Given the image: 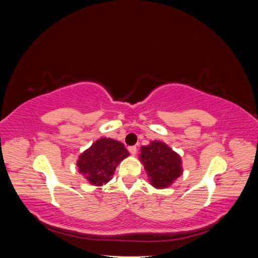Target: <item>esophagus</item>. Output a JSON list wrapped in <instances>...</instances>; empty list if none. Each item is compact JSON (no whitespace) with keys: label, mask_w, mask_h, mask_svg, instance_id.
Masks as SVG:
<instances>
[{"label":"esophagus","mask_w":258,"mask_h":258,"mask_svg":"<svg viewBox=\"0 0 258 258\" xmlns=\"http://www.w3.org/2000/svg\"><path fill=\"white\" fill-rule=\"evenodd\" d=\"M128 150H129V152H130V154L131 155H136L137 154V152H138V148H137V146H130V147H128Z\"/></svg>","instance_id":"esophagus-1"}]
</instances>
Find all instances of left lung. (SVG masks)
I'll return each instance as SVG.
<instances>
[{
    "label": "left lung",
    "mask_w": 258,
    "mask_h": 258,
    "mask_svg": "<svg viewBox=\"0 0 258 258\" xmlns=\"http://www.w3.org/2000/svg\"><path fill=\"white\" fill-rule=\"evenodd\" d=\"M139 159L143 163L150 184L155 188H167L183 174L181 156L161 141L143 145Z\"/></svg>",
    "instance_id": "obj_1"
}]
</instances>
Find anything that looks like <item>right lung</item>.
<instances>
[{
  "mask_svg": "<svg viewBox=\"0 0 258 258\" xmlns=\"http://www.w3.org/2000/svg\"><path fill=\"white\" fill-rule=\"evenodd\" d=\"M128 156L129 153L121 142L101 138L79 156L76 166L89 184L102 186L111 181L116 167Z\"/></svg>",
  "mask_w": 258,
  "mask_h": 258,
  "instance_id": "right-lung-1",
  "label": "right lung"
}]
</instances>
